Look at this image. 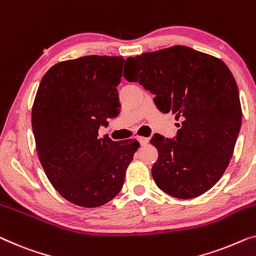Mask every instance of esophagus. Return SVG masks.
I'll list each match as a JSON object with an SVG mask.
<instances>
[{"instance_id":"esophagus-1","label":"esophagus","mask_w":256,"mask_h":256,"mask_svg":"<svg viewBox=\"0 0 256 256\" xmlns=\"http://www.w3.org/2000/svg\"><path fill=\"white\" fill-rule=\"evenodd\" d=\"M138 140L142 146H146V144L149 143V138L148 137H138Z\"/></svg>"}]
</instances>
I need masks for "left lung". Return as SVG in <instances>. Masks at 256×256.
<instances>
[{
    "mask_svg": "<svg viewBox=\"0 0 256 256\" xmlns=\"http://www.w3.org/2000/svg\"><path fill=\"white\" fill-rule=\"evenodd\" d=\"M124 77L154 94L162 113L176 114L174 138L154 134L158 150L151 173L157 186L178 198H194L226 170L242 127V105L228 66L212 55L172 46L128 58Z\"/></svg>",
    "mask_w": 256,
    "mask_h": 256,
    "instance_id": "left-lung-1",
    "label": "left lung"
}]
</instances>
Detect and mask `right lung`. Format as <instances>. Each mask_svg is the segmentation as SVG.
<instances>
[{"label": "right lung", "instance_id": "obj_1", "mask_svg": "<svg viewBox=\"0 0 256 256\" xmlns=\"http://www.w3.org/2000/svg\"><path fill=\"white\" fill-rule=\"evenodd\" d=\"M122 56L88 55L58 62L42 77L32 106L36 148L48 180L62 198L84 208L116 198L138 140L98 137L120 112L116 86Z\"/></svg>", "mask_w": 256, "mask_h": 256}]
</instances>
